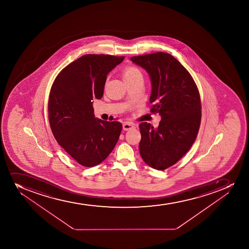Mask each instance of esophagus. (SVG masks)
<instances>
[{"label":"esophagus","instance_id":"esophagus-1","mask_svg":"<svg viewBox=\"0 0 249 249\" xmlns=\"http://www.w3.org/2000/svg\"><path fill=\"white\" fill-rule=\"evenodd\" d=\"M123 128L124 131H129V130H132V129L135 128V126L132 123H123Z\"/></svg>","mask_w":249,"mask_h":249}]
</instances>
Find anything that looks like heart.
<instances>
[{
    "instance_id": "obj_1",
    "label": "heart",
    "mask_w": 249,
    "mask_h": 249,
    "mask_svg": "<svg viewBox=\"0 0 249 249\" xmlns=\"http://www.w3.org/2000/svg\"><path fill=\"white\" fill-rule=\"evenodd\" d=\"M123 77L124 81H131L133 79L138 78V77H142L141 71L136 68V67H132V66H128L126 67L123 72Z\"/></svg>"
}]
</instances>
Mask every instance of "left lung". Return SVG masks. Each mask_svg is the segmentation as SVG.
Wrapping results in <instances>:
<instances>
[{"instance_id":"1","label":"left lung","mask_w":249,"mask_h":249,"mask_svg":"<svg viewBox=\"0 0 249 249\" xmlns=\"http://www.w3.org/2000/svg\"><path fill=\"white\" fill-rule=\"evenodd\" d=\"M131 61L149 74L150 112L161 116L158 129L140 124V153L149 166L164 170L177 163L196 139L201 121L199 90L189 72L170 53L134 56Z\"/></svg>"}]
</instances>
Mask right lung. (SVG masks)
<instances>
[{
  "label": "right lung",
  "mask_w": 249,
  "mask_h": 249,
  "mask_svg": "<svg viewBox=\"0 0 249 249\" xmlns=\"http://www.w3.org/2000/svg\"><path fill=\"white\" fill-rule=\"evenodd\" d=\"M124 57L84 55L60 71L50 89L48 112L53 135L83 166L102 162L120 136L122 123L96 119L91 101L102 97L107 74Z\"/></svg>",
  "instance_id": "obj_1"
}]
</instances>
